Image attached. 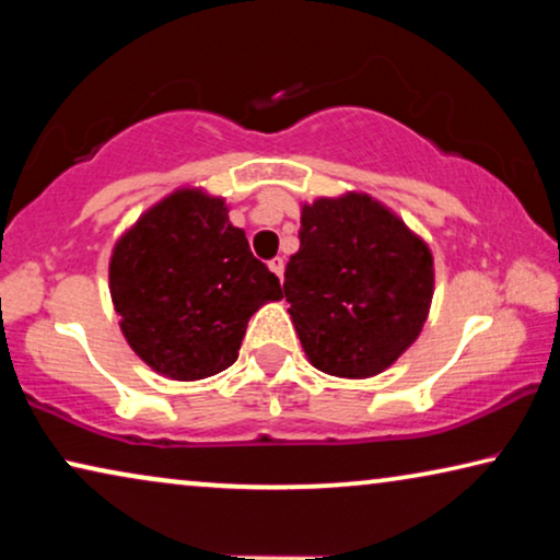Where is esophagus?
<instances>
[{"mask_svg": "<svg viewBox=\"0 0 560 560\" xmlns=\"http://www.w3.org/2000/svg\"><path fill=\"white\" fill-rule=\"evenodd\" d=\"M270 270L282 280V275H285V262H282L280 257H275V259H270Z\"/></svg>", "mask_w": 560, "mask_h": 560, "instance_id": "esophagus-1", "label": "esophagus"}]
</instances>
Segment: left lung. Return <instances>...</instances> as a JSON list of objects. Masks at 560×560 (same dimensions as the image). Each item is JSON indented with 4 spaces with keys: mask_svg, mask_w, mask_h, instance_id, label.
<instances>
[{
    "mask_svg": "<svg viewBox=\"0 0 560 560\" xmlns=\"http://www.w3.org/2000/svg\"><path fill=\"white\" fill-rule=\"evenodd\" d=\"M298 236L282 290L308 362L347 380L385 372L431 311L428 244L393 209L357 190L303 203Z\"/></svg>",
    "mask_w": 560,
    "mask_h": 560,
    "instance_id": "left-lung-1",
    "label": "left lung"
}]
</instances>
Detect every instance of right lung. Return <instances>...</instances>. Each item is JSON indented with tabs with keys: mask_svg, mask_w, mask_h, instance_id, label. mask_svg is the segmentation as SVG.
I'll return each instance as SVG.
<instances>
[{
	"mask_svg": "<svg viewBox=\"0 0 560 560\" xmlns=\"http://www.w3.org/2000/svg\"><path fill=\"white\" fill-rule=\"evenodd\" d=\"M109 293L137 357L167 380L194 382L240 357L249 318L280 301V280L255 259L229 206L178 188L119 236Z\"/></svg>",
	"mask_w": 560,
	"mask_h": 560,
	"instance_id": "1",
	"label": "right lung"
}]
</instances>
